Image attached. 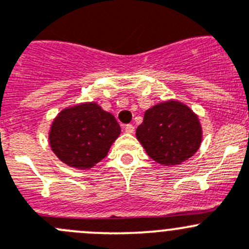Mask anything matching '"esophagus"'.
I'll list each match as a JSON object with an SVG mask.
<instances>
[{
  "instance_id": "34e87169",
  "label": "esophagus",
  "mask_w": 249,
  "mask_h": 249,
  "mask_svg": "<svg viewBox=\"0 0 249 249\" xmlns=\"http://www.w3.org/2000/svg\"><path fill=\"white\" fill-rule=\"evenodd\" d=\"M124 131H126V133H128V134H133L134 127L132 126V124H127V126L124 127Z\"/></svg>"
}]
</instances>
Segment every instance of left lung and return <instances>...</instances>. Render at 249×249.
I'll list each match as a JSON object with an SVG mask.
<instances>
[{
  "instance_id": "left-lung-1",
  "label": "left lung",
  "mask_w": 249,
  "mask_h": 249,
  "mask_svg": "<svg viewBox=\"0 0 249 249\" xmlns=\"http://www.w3.org/2000/svg\"><path fill=\"white\" fill-rule=\"evenodd\" d=\"M136 136L154 161L174 166L197 153L203 128L198 115L188 105L171 99L145 111Z\"/></svg>"
}]
</instances>
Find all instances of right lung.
<instances>
[{
    "label": "right lung",
    "mask_w": 249,
    "mask_h": 249,
    "mask_svg": "<svg viewBox=\"0 0 249 249\" xmlns=\"http://www.w3.org/2000/svg\"><path fill=\"white\" fill-rule=\"evenodd\" d=\"M115 116L96 101L75 104L62 108L49 129L51 150L63 164L88 170L100 162L120 137Z\"/></svg>",
    "instance_id": "right-lung-1"
}]
</instances>
